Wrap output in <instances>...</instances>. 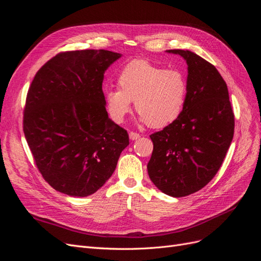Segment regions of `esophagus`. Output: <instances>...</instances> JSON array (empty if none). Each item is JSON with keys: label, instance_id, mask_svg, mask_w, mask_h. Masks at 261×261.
Returning <instances> with one entry per match:
<instances>
[{"label": "esophagus", "instance_id": "obj_1", "mask_svg": "<svg viewBox=\"0 0 261 261\" xmlns=\"http://www.w3.org/2000/svg\"><path fill=\"white\" fill-rule=\"evenodd\" d=\"M140 137V135L138 133H135V132H130L129 133V138L132 139V140H136V139H138Z\"/></svg>", "mask_w": 261, "mask_h": 261}]
</instances>
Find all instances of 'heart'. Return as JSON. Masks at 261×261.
Returning <instances> with one entry per match:
<instances>
[{
  "mask_svg": "<svg viewBox=\"0 0 261 261\" xmlns=\"http://www.w3.org/2000/svg\"><path fill=\"white\" fill-rule=\"evenodd\" d=\"M120 87L105 92L109 115L122 123L130 112L132 101L140 120L152 128H163L174 123L183 112L188 85L178 69H163L146 60H133L117 75Z\"/></svg>",
  "mask_w": 261,
  "mask_h": 261,
  "instance_id": "heart-1",
  "label": "heart"
}]
</instances>
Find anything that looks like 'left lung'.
I'll return each mask as SVG.
<instances>
[{"mask_svg":"<svg viewBox=\"0 0 261 261\" xmlns=\"http://www.w3.org/2000/svg\"><path fill=\"white\" fill-rule=\"evenodd\" d=\"M187 63V98L177 120L150 135L153 151L147 169L164 194L184 197L215 177L234 135L227 86L209 62L188 50H168Z\"/></svg>","mask_w":261,"mask_h":261,"instance_id":"8db88e82","label":"left lung"}]
</instances>
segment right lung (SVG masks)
<instances>
[{"instance_id": "obj_1", "label": "right lung", "mask_w": 261, "mask_h": 261, "mask_svg": "<svg viewBox=\"0 0 261 261\" xmlns=\"http://www.w3.org/2000/svg\"><path fill=\"white\" fill-rule=\"evenodd\" d=\"M122 57L108 50L55 55L27 93L23 133L43 178L60 193L86 197L111 177L128 134L109 118L102 82Z\"/></svg>"}]
</instances>
